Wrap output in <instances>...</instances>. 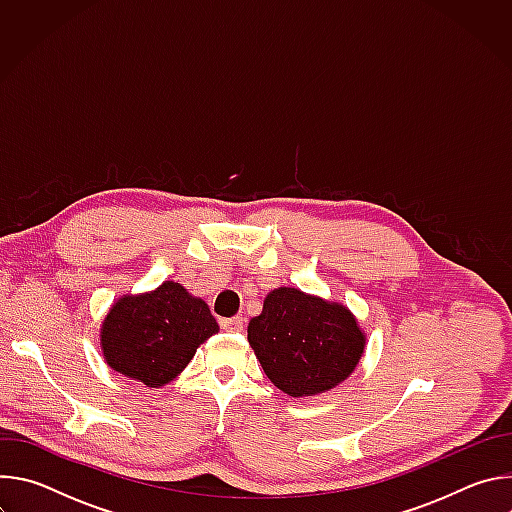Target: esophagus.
Segmentation results:
<instances>
[{
    "label": "esophagus",
    "instance_id": "34e87169",
    "mask_svg": "<svg viewBox=\"0 0 512 512\" xmlns=\"http://www.w3.org/2000/svg\"><path fill=\"white\" fill-rule=\"evenodd\" d=\"M243 324H245V320H243L241 316L221 320V328H223L225 332H241V330H243Z\"/></svg>",
    "mask_w": 512,
    "mask_h": 512
}]
</instances>
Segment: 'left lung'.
<instances>
[{
	"label": "left lung",
	"mask_w": 512,
	"mask_h": 512,
	"mask_svg": "<svg viewBox=\"0 0 512 512\" xmlns=\"http://www.w3.org/2000/svg\"><path fill=\"white\" fill-rule=\"evenodd\" d=\"M247 340L267 379L289 397H314L346 381L367 346L356 316L340 302L298 287L269 291Z\"/></svg>",
	"instance_id": "1"
}]
</instances>
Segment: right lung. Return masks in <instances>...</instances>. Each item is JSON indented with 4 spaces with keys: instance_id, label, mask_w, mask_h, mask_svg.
<instances>
[{
    "instance_id": "1",
    "label": "right lung",
    "mask_w": 512,
    "mask_h": 512,
    "mask_svg": "<svg viewBox=\"0 0 512 512\" xmlns=\"http://www.w3.org/2000/svg\"><path fill=\"white\" fill-rule=\"evenodd\" d=\"M218 332L204 300L176 281L137 296H121L101 324V350L109 367L150 389L174 381L196 348Z\"/></svg>"
}]
</instances>
